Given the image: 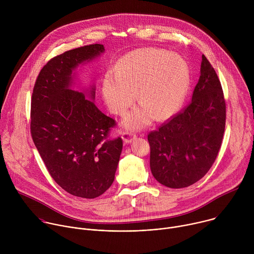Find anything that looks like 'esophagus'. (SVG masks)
Listing matches in <instances>:
<instances>
[{
	"instance_id": "obj_1",
	"label": "esophagus",
	"mask_w": 254,
	"mask_h": 254,
	"mask_svg": "<svg viewBox=\"0 0 254 254\" xmlns=\"http://www.w3.org/2000/svg\"><path fill=\"white\" fill-rule=\"evenodd\" d=\"M134 137H135V134L130 131H124L122 133V138L125 143H130Z\"/></svg>"
}]
</instances>
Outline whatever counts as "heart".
Wrapping results in <instances>:
<instances>
[{"instance_id": "b5f03b06", "label": "heart", "mask_w": 254, "mask_h": 254, "mask_svg": "<svg viewBox=\"0 0 254 254\" xmlns=\"http://www.w3.org/2000/svg\"><path fill=\"white\" fill-rule=\"evenodd\" d=\"M190 83L186 60L163 49L144 48L127 53L105 74L102 96L108 108L124 115L136 97L141 101L124 120V126L137 129L156 116L165 120L182 104Z\"/></svg>"}]
</instances>
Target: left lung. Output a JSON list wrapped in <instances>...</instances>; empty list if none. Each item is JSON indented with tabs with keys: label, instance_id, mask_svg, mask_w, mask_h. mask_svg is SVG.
<instances>
[{
	"label": "left lung",
	"instance_id": "obj_1",
	"mask_svg": "<svg viewBox=\"0 0 254 254\" xmlns=\"http://www.w3.org/2000/svg\"><path fill=\"white\" fill-rule=\"evenodd\" d=\"M226 105L216 71L202 55L192 101L158 130L151 131L150 167L162 185L185 188L202 179L220 150Z\"/></svg>",
	"mask_w": 254,
	"mask_h": 254
}]
</instances>
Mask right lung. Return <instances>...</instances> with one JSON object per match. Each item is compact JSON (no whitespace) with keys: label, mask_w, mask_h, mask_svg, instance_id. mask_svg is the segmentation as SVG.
<instances>
[{"label":"right lung","mask_w":254,"mask_h":254,"mask_svg":"<svg viewBox=\"0 0 254 254\" xmlns=\"http://www.w3.org/2000/svg\"><path fill=\"white\" fill-rule=\"evenodd\" d=\"M103 52L102 44H91L52 58L31 99V134L49 174L67 193L86 199L112 186L123 150L121 137L107 139L116 122L94 104V85L86 92L90 99L71 89L74 69Z\"/></svg>","instance_id":"add662e5"}]
</instances>
